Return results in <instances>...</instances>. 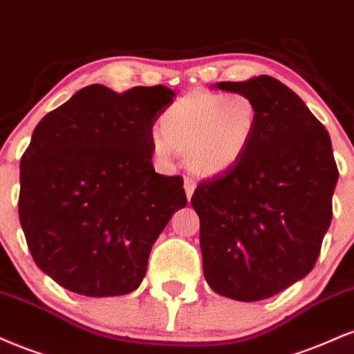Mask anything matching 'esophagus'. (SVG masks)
<instances>
[{"label":"esophagus","instance_id":"1","mask_svg":"<svg viewBox=\"0 0 354 354\" xmlns=\"http://www.w3.org/2000/svg\"><path fill=\"white\" fill-rule=\"evenodd\" d=\"M195 187H197V182H195L192 177H185L184 178V189H185L187 198H189V201H190V197H192V195H194Z\"/></svg>","mask_w":354,"mask_h":354}]
</instances>
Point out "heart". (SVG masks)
<instances>
[{"instance_id":"1","label":"heart","mask_w":354,"mask_h":354,"mask_svg":"<svg viewBox=\"0 0 354 354\" xmlns=\"http://www.w3.org/2000/svg\"><path fill=\"white\" fill-rule=\"evenodd\" d=\"M259 126V106L245 93H194L162 112L152 147L162 162L185 151L201 176H218L235 167L250 147Z\"/></svg>"}]
</instances>
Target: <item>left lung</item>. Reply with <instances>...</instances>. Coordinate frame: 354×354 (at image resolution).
Here are the masks:
<instances>
[{"label":"left lung","mask_w":354,"mask_h":354,"mask_svg":"<svg viewBox=\"0 0 354 354\" xmlns=\"http://www.w3.org/2000/svg\"><path fill=\"white\" fill-rule=\"evenodd\" d=\"M217 86L250 95L259 126L243 159L202 180L190 201L201 218L203 275L222 297L259 301L313 270L338 167L325 126L278 79Z\"/></svg>","instance_id":"8db88e82"}]
</instances>
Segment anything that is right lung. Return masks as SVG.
Returning a JSON list of instances; mask_svg holds the SVG:
<instances>
[{
    "instance_id": "right-lung-1",
    "label": "right lung",
    "mask_w": 354,
    "mask_h": 354,
    "mask_svg": "<svg viewBox=\"0 0 354 354\" xmlns=\"http://www.w3.org/2000/svg\"><path fill=\"white\" fill-rule=\"evenodd\" d=\"M165 86L77 91L39 120L21 157L19 222L32 260L69 292H134L152 245L187 205L184 178L152 165Z\"/></svg>"
}]
</instances>
